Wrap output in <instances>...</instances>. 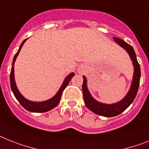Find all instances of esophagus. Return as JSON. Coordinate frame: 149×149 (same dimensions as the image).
<instances>
[{
    "label": "esophagus",
    "instance_id": "1",
    "mask_svg": "<svg viewBox=\"0 0 149 149\" xmlns=\"http://www.w3.org/2000/svg\"><path fill=\"white\" fill-rule=\"evenodd\" d=\"M77 72H78V73L82 74L83 73V69H82L81 68H79V69H78V71H77Z\"/></svg>",
    "mask_w": 149,
    "mask_h": 149
}]
</instances>
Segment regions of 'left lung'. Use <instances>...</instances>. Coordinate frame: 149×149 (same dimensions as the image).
<instances>
[{"label":"left lung","instance_id":"left-lung-1","mask_svg":"<svg viewBox=\"0 0 149 149\" xmlns=\"http://www.w3.org/2000/svg\"><path fill=\"white\" fill-rule=\"evenodd\" d=\"M113 40L116 43H118L120 46L123 48L127 52V53L129 54L130 58L132 60L134 67L132 84H131V87H130L126 95L120 101L115 103V104H107L100 103L91 96L88 88L87 78L85 76H83L84 81L83 84H82V91H83L84 100L86 107L90 110L94 112V113L100 115V116H105V117H112V116H117L130 107V105L133 102L134 99L137 94L139 86L140 77H141L140 65L137 61L136 52L134 51L133 48L130 45L126 43L123 39H119L117 37H113Z\"/></svg>","mask_w":149,"mask_h":149}]
</instances>
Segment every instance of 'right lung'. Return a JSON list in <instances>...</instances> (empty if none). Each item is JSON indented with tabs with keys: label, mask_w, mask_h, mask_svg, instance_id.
<instances>
[{
	"label": "right lung",
	"mask_w": 149,
	"mask_h": 149,
	"mask_svg": "<svg viewBox=\"0 0 149 149\" xmlns=\"http://www.w3.org/2000/svg\"><path fill=\"white\" fill-rule=\"evenodd\" d=\"M27 40V39H24L23 41V42L21 43V45H19V48L17 52L16 53V55H14V58H13V63H12V68H11L10 71V87L11 90L13 91V94L15 96V97L17 98V100L19 101V103L21 104V106L23 108H25L26 110H28L29 112H33V113H45V112H47L49 110H51L52 109L55 108L58 104H59L60 99H61V94H62V92L65 90V88L67 87V85L68 84V83L70 82L71 79L74 76V73L72 72V73L69 74L67 77L65 78L63 83L61 84V88H59V90L58 91V92L56 93L54 97H52L50 99L47 100H45V101L42 102H33L31 100H29L26 98H25L20 94V92L19 91V90L17 88V84H16L15 82V78H14V63H15V61L17 59V57L18 56L19 53V51L21 49L22 46L24 44L26 41Z\"/></svg>",
	"instance_id": "right-lung-1"
}]
</instances>
